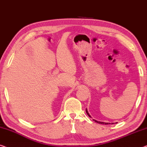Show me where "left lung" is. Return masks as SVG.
<instances>
[{
    "instance_id": "1",
    "label": "left lung",
    "mask_w": 147,
    "mask_h": 147,
    "mask_svg": "<svg viewBox=\"0 0 147 147\" xmlns=\"http://www.w3.org/2000/svg\"><path fill=\"white\" fill-rule=\"evenodd\" d=\"M86 114L88 115V117H90V115H89V113H88V111H87V109H86ZM93 121H94L96 122V123H99V124H102V125H109V124H111V123H104V122L97 121H96V120H94V119H93Z\"/></svg>"
}]
</instances>
